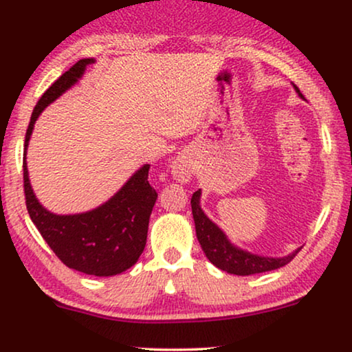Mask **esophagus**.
<instances>
[{"label":"esophagus","mask_w":352,"mask_h":352,"mask_svg":"<svg viewBox=\"0 0 352 352\" xmlns=\"http://www.w3.org/2000/svg\"><path fill=\"white\" fill-rule=\"evenodd\" d=\"M171 176L173 179L187 184L192 179V162L186 153H179L175 160L171 162Z\"/></svg>","instance_id":"1"}]
</instances>
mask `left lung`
<instances>
[{
  "label": "left lung",
  "mask_w": 352,
  "mask_h": 352,
  "mask_svg": "<svg viewBox=\"0 0 352 352\" xmlns=\"http://www.w3.org/2000/svg\"><path fill=\"white\" fill-rule=\"evenodd\" d=\"M295 88L296 94L301 99H305V96L301 94V91ZM200 197L201 189L194 192L190 199L192 205V214H194V223H195V232L197 239H199L200 247L206 254V258L214 264L216 267L221 271H226L229 274H235V276H252V274H261L267 271H274L285 266L296 256V253L301 248L295 250L290 254L282 258H269V256H259V254L250 253L247 250H242L235 247L234 243H230V240L226 237V234L211 221L208 216L205 214V211L200 206Z\"/></svg>",
  "instance_id": "obj_1"
}]
</instances>
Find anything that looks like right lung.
Wrapping results in <instances>:
<instances>
[{
	"mask_svg": "<svg viewBox=\"0 0 352 352\" xmlns=\"http://www.w3.org/2000/svg\"><path fill=\"white\" fill-rule=\"evenodd\" d=\"M96 59H81L56 80L33 109L23 144V190L30 219L41 237L67 267L88 276L110 277L136 264L147 242L148 218L157 192L148 184V168L142 165L117 194L98 208L76 214H56L38 201L27 168V147L33 126L47 105L59 99Z\"/></svg>",
	"mask_w": 352,
	"mask_h": 352,
	"instance_id": "add662e5",
	"label": "right lung"
}]
</instances>
